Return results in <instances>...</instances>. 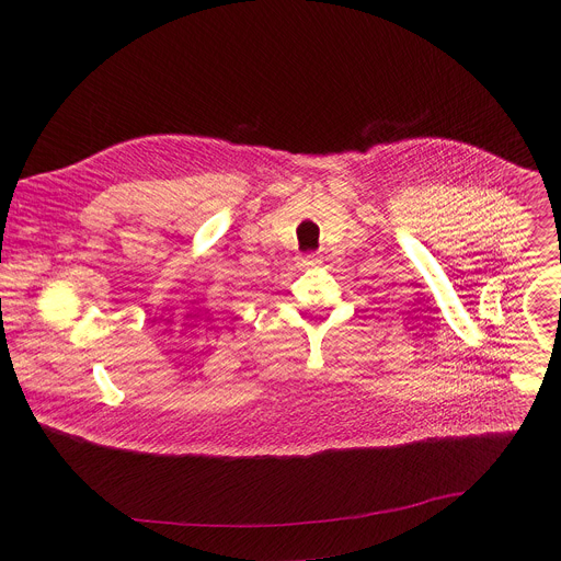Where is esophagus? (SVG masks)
Instances as JSON below:
<instances>
[{"label": "esophagus", "mask_w": 561, "mask_h": 561, "mask_svg": "<svg viewBox=\"0 0 561 561\" xmlns=\"http://www.w3.org/2000/svg\"><path fill=\"white\" fill-rule=\"evenodd\" d=\"M313 263H318V256H313V254L305 256V265H313Z\"/></svg>", "instance_id": "1"}]
</instances>
